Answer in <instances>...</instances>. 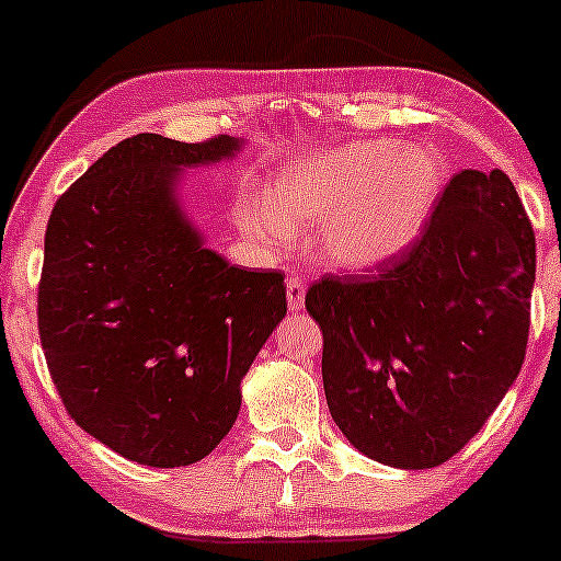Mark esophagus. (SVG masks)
<instances>
[{
	"mask_svg": "<svg viewBox=\"0 0 561 561\" xmlns=\"http://www.w3.org/2000/svg\"><path fill=\"white\" fill-rule=\"evenodd\" d=\"M286 296H288V306L294 311H298L304 306V296H306V283L298 278V275H290L286 283Z\"/></svg>",
	"mask_w": 561,
	"mask_h": 561,
	"instance_id": "34e87169",
	"label": "esophagus"
}]
</instances>
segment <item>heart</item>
Segmentation results:
<instances>
[{"label":"heart","mask_w":561,"mask_h":561,"mask_svg":"<svg viewBox=\"0 0 561 561\" xmlns=\"http://www.w3.org/2000/svg\"><path fill=\"white\" fill-rule=\"evenodd\" d=\"M444 186L439 156L396 140L306 152L275 175L271 196L252 198L242 225L265 248L296 240L319 221L313 250L342 271H370L403 255L424 232Z\"/></svg>","instance_id":"obj_1"}]
</instances>
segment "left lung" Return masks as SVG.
Wrapping results in <instances>:
<instances>
[{"label":"left lung","instance_id":"obj_1","mask_svg":"<svg viewBox=\"0 0 561 561\" xmlns=\"http://www.w3.org/2000/svg\"><path fill=\"white\" fill-rule=\"evenodd\" d=\"M534 278L531 219L508 175L459 171L403 255L306 290L334 424L390 467L455 457L524 365Z\"/></svg>","mask_w":561,"mask_h":561}]
</instances>
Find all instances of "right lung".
<instances>
[{
    "instance_id": "add662e5",
    "label": "right lung",
    "mask_w": 561,
    "mask_h": 561,
    "mask_svg": "<svg viewBox=\"0 0 561 561\" xmlns=\"http://www.w3.org/2000/svg\"><path fill=\"white\" fill-rule=\"evenodd\" d=\"M237 150L229 135L127 137L58 198L45 229L37 329L53 386L83 432L137 465L209 455L286 317V275L229 265L175 202L181 168Z\"/></svg>"
}]
</instances>
